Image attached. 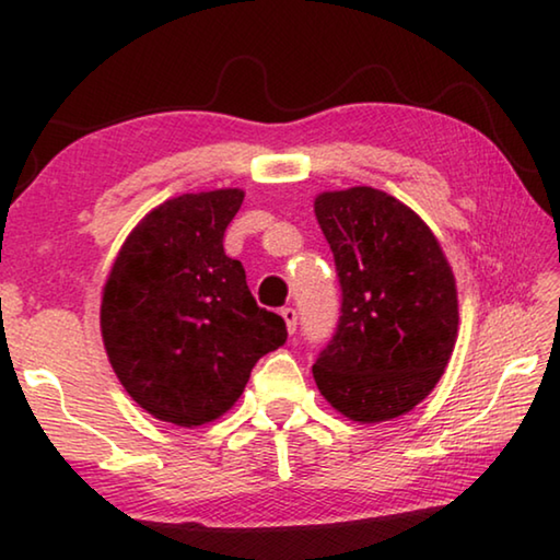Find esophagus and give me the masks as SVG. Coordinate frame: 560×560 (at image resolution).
Listing matches in <instances>:
<instances>
[{"instance_id": "1", "label": "esophagus", "mask_w": 560, "mask_h": 560, "mask_svg": "<svg viewBox=\"0 0 560 560\" xmlns=\"http://www.w3.org/2000/svg\"><path fill=\"white\" fill-rule=\"evenodd\" d=\"M281 318L287 320V328H289V334H293V330H296V324H299V314H296V308H291V306H283V308H281Z\"/></svg>"}]
</instances>
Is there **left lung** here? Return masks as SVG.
<instances>
[{
	"mask_svg": "<svg viewBox=\"0 0 560 560\" xmlns=\"http://www.w3.org/2000/svg\"><path fill=\"white\" fill-rule=\"evenodd\" d=\"M314 212L343 291L316 385L353 422L393 420L422 402L450 363L459 326L454 273L430 226L383 189L324 192Z\"/></svg>",
	"mask_w": 560,
	"mask_h": 560,
	"instance_id": "1",
	"label": "left lung"
}]
</instances>
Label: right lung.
<instances>
[{
	"instance_id": "add662e5",
	"label": "right lung",
	"mask_w": 560,
	"mask_h": 560,
	"mask_svg": "<svg viewBox=\"0 0 560 560\" xmlns=\"http://www.w3.org/2000/svg\"><path fill=\"white\" fill-rule=\"evenodd\" d=\"M236 187L179 195L145 214L103 287L101 334L120 385L145 412L197 428L240 400L287 324L254 301L242 261L224 254Z\"/></svg>"
}]
</instances>
